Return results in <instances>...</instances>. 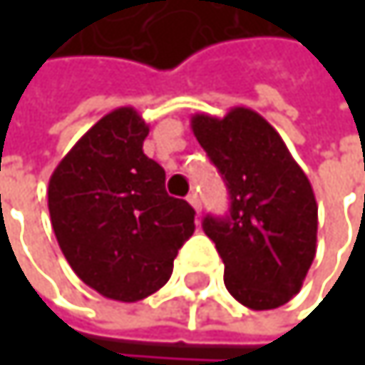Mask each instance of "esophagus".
I'll return each mask as SVG.
<instances>
[{"instance_id": "34e87169", "label": "esophagus", "mask_w": 365, "mask_h": 365, "mask_svg": "<svg viewBox=\"0 0 365 365\" xmlns=\"http://www.w3.org/2000/svg\"><path fill=\"white\" fill-rule=\"evenodd\" d=\"M187 202L194 207V211H196V213H200V198H198V194H196V192H190V194H187Z\"/></svg>"}]
</instances>
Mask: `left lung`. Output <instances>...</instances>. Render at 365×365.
<instances>
[{"instance_id": "left-lung-1", "label": "left lung", "mask_w": 365, "mask_h": 365, "mask_svg": "<svg viewBox=\"0 0 365 365\" xmlns=\"http://www.w3.org/2000/svg\"><path fill=\"white\" fill-rule=\"evenodd\" d=\"M192 130L230 194L226 217L202 220L224 262L226 289L252 311L283 307L317 252L313 185L281 135L250 108L224 118L194 113Z\"/></svg>"}]
</instances>
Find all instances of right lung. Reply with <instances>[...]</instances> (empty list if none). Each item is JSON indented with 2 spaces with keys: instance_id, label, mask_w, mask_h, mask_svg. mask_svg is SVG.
Masks as SVG:
<instances>
[{
  "instance_id": "obj_1",
  "label": "right lung",
  "mask_w": 365,
  "mask_h": 365,
  "mask_svg": "<svg viewBox=\"0 0 365 365\" xmlns=\"http://www.w3.org/2000/svg\"><path fill=\"white\" fill-rule=\"evenodd\" d=\"M150 126L118 108L56 165L48 211L73 272L101 296L137 302L158 292L194 232V209L165 190V169L143 154Z\"/></svg>"
}]
</instances>
